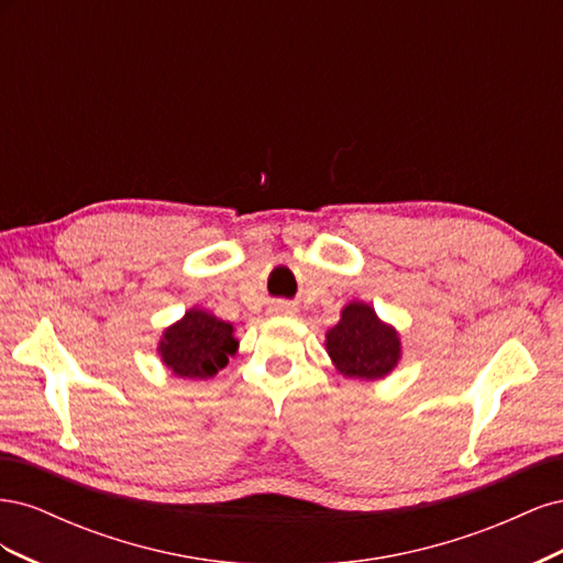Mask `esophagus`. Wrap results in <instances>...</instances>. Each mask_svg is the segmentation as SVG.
I'll return each mask as SVG.
<instances>
[{
  "instance_id": "1",
  "label": "esophagus",
  "mask_w": 563,
  "mask_h": 563,
  "mask_svg": "<svg viewBox=\"0 0 563 563\" xmlns=\"http://www.w3.org/2000/svg\"><path fill=\"white\" fill-rule=\"evenodd\" d=\"M269 312H272V314H296L298 310H296V305H294V302H288V300H277V302H272V305H269Z\"/></svg>"
}]
</instances>
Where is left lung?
I'll list each match as a JSON object with an SVG mask.
<instances>
[{"mask_svg":"<svg viewBox=\"0 0 563 563\" xmlns=\"http://www.w3.org/2000/svg\"><path fill=\"white\" fill-rule=\"evenodd\" d=\"M327 352L343 376L376 380L397 366L401 343L397 331L383 323L366 302H350L327 333Z\"/></svg>","mask_w":563,"mask_h":563,"instance_id":"left-lung-1","label":"left lung"}]
</instances>
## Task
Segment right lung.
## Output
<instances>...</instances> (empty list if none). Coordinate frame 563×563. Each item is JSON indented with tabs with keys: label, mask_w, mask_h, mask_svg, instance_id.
<instances>
[{
	"label": "right lung",
	"mask_w": 563,
	"mask_h": 563,
	"mask_svg": "<svg viewBox=\"0 0 563 563\" xmlns=\"http://www.w3.org/2000/svg\"><path fill=\"white\" fill-rule=\"evenodd\" d=\"M232 323L203 310L185 312L162 335V362L180 378H211L236 352Z\"/></svg>",
	"instance_id": "obj_1"
}]
</instances>
